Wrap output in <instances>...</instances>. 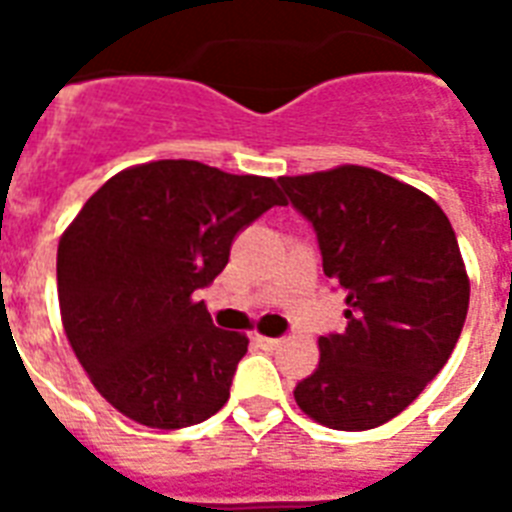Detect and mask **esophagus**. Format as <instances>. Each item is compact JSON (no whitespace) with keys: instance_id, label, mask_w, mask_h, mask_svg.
<instances>
[{"instance_id":"34e87169","label":"esophagus","mask_w":512,"mask_h":512,"mask_svg":"<svg viewBox=\"0 0 512 512\" xmlns=\"http://www.w3.org/2000/svg\"><path fill=\"white\" fill-rule=\"evenodd\" d=\"M252 342H255L257 348L263 350H276L281 345V337H263V335H252Z\"/></svg>"}]
</instances>
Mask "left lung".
Listing matches in <instances>:
<instances>
[{
	"mask_svg": "<svg viewBox=\"0 0 512 512\" xmlns=\"http://www.w3.org/2000/svg\"><path fill=\"white\" fill-rule=\"evenodd\" d=\"M279 185L348 303L345 332L319 337L297 406L327 428H377L420 396L460 340L470 281L452 223L422 191L356 164Z\"/></svg>",
	"mask_w": 512,
	"mask_h": 512,
	"instance_id": "1",
	"label": "left lung"
}]
</instances>
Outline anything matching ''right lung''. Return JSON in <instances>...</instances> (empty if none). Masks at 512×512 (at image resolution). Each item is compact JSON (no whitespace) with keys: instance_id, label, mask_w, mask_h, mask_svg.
<instances>
[{"instance_id":"add662e5","label":"right lung","mask_w":512,"mask_h":512,"mask_svg":"<svg viewBox=\"0 0 512 512\" xmlns=\"http://www.w3.org/2000/svg\"><path fill=\"white\" fill-rule=\"evenodd\" d=\"M284 204L271 177L188 159L138 164L92 193L58 244V300L108 404L159 430L223 409L249 340L217 329L193 292L228 265L241 228Z\"/></svg>"}]
</instances>
